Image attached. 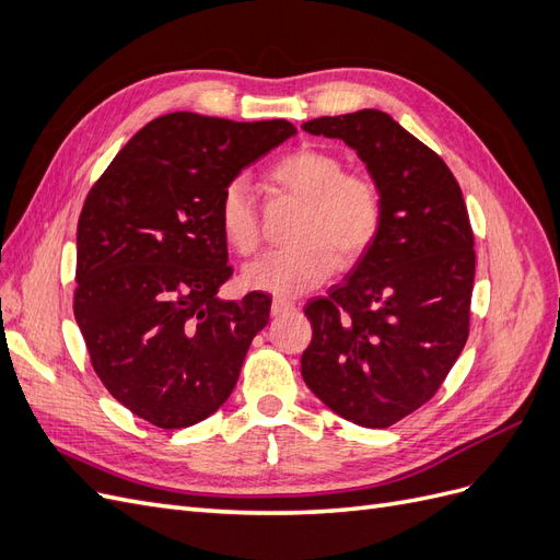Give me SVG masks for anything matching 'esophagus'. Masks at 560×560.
<instances>
[{"mask_svg": "<svg viewBox=\"0 0 560 560\" xmlns=\"http://www.w3.org/2000/svg\"><path fill=\"white\" fill-rule=\"evenodd\" d=\"M290 311H296V303L294 301L282 299V296L273 299V306H270V313H273V315H284V313H290Z\"/></svg>", "mask_w": 560, "mask_h": 560, "instance_id": "esophagus-1", "label": "esophagus"}]
</instances>
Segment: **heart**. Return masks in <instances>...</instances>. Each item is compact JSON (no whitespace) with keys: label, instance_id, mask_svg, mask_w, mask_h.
I'll use <instances>...</instances> for the list:
<instances>
[{"label":"heart","instance_id":"obj_1","mask_svg":"<svg viewBox=\"0 0 560 560\" xmlns=\"http://www.w3.org/2000/svg\"><path fill=\"white\" fill-rule=\"evenodd\" d=\"M268 179L303 200L292 229L294 243L247 266L245 282L276 296H299L325 282L338 259L360 261L383 229L385 202L376 179L343 171L331 151L301 147L270 163ZM219 224L229 245L249 257L261 245L259 214L247 184L231 179L219 196Z\"/></svg>","mask_w":560,"mask_h":560}]
</instances>
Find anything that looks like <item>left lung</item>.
<instances>
[{"mask_svg": "<svg viewBox=\"0 0 560 560\" xmlns=\"http://www.w3.org/2000/svg\"><path fill=\"white\" fill-rule=\"evenodd\" d=\"M358 151L385 202L378 241L327 296L311 299L301 376L331 411L389 428L430 401L469 336L474 233L442 156L393 116L362 109L303 124Z\"/></svg>", "mask_w": 560, "mask_h": 560, "instance_id": "8db88e82", "label": "left lung"}]
</instances>
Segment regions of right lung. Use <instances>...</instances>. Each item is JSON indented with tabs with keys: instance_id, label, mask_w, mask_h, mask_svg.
<instances>
[{
	"instance_id": "1",
	"label": "right lung",
	"mask_w": 560,
	"mask_h": 560,
	"mask_svg": "<svg viewBox=\"0 0 560 560\" xmlns=\"http://www.w3.org/2000/svg\"><path fill=\"white\" fill-rule=\"evenodd\" d=\"M290 121L175 112L118 151L83 202L74 317L109 395L161 430L212 416L270 317V296L217 299L231 276L219 196L292 138Z\"/></svg>"
}]
</instances>
